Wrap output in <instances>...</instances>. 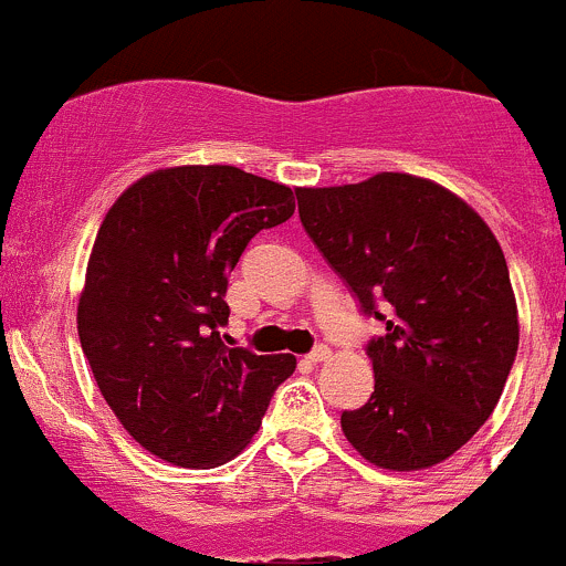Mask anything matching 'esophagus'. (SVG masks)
I'll return each mask as SVG.
<instances>
[{"label":"esophagus","instance_id":"obj_1","mask_svg":"<svg viewBox=\"0 0 566 566\" xmlns=\"http://www.w3.org/2000/svg\"><path fill=\"white\" fill-rule=\"evenodd\" d=\"M328 356H332V350H328V345H317V348L312 350V354L306 356V359H310L312 365H317V361H326Z\"/></svg>","mask_w":566,"mask_h":566}]
</instances>
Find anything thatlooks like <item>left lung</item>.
Returning a JSON list of instances; mask_svg holds the SVG:
<instances>
[{
  "instance_id": "left-lung-1",
  "label": "left lung",
  "mask_w": 566,
  "mask_h": 566,
  "mask_svg": "<svg viewBox=\"0 0 566 566\" xmlns=\"http://www.w3.org/2000/svg\"><path fill=\"white\" fill-rule=\"evenodd\" d=\"M295 196L312 243L387 326L367 343L373 395L343 411V434L384 470L446 462L492 415L517 356L501 243L468 201L411 174Z\"/></svg>"
}]
</instances>
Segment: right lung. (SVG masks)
<instances>
[{
    "instance_id": "add662e5",
    "label": "right lung",
    "mask_w": 566,
    "mask_h": 566,
    "mask_svg": "<svg viewBox=\"0 0 566 566\" xmlns=\"http://www.w3.org/2000/svg\"><path fill=\"white\" fill-rule=\"evenodd\" d=\"M295 212L287 185L234 166L146 174L104 216L76 332L104 400L137 446L218 468L260 431L295 356L229 348V273L249 240Z\"/></svg>"
}]
</instances>
